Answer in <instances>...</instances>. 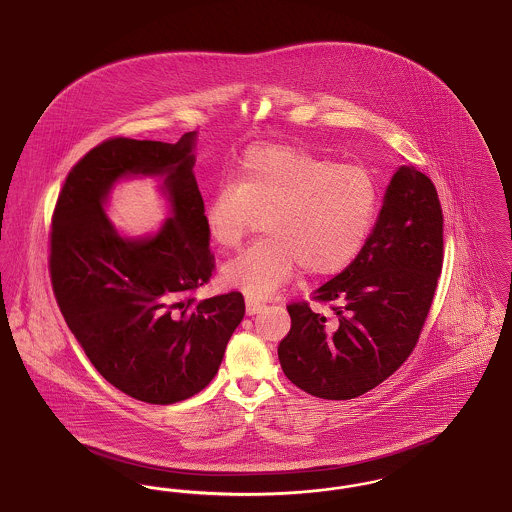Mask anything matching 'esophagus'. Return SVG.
Segmentation results:
<instances>
[{"instance_id": "34e87169", "label": "esophagus", "mask_w": 512, "mask_h": 512, "mask_svg": "<svg viewBox=\"0 0 512 512\" xmlns=\"http://www.w3.org/2000/svg\"><path fill=\"white\" fill-rule=\"evenodd\" d=\"M263 307H265L263 301H259V299H255V297H245V313H247L249 317L257 315L259 311H263Z\"/></svg>"}]
</instances>
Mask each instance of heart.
Here are the masks:
<instances>
[{
	"instance_id": "obj_1",
	"label": "heart",
	"mask_w": 512,
	"mask_h": 512,
	"mask_svg": "<svg viewBox=\"0 0 512 512\" xmlns=\"http://www.w3.org/2000/svg\"><path fill=\"white\" fill-rule=\"evenodd\" d=\"M378 209L372 174L293 146L245 151L236 184L209 195L203 211L207 234L222 249L236 247L261 219L265 238L220 268L226 286L267 297L297 268L330 276L363 249Z\"/></svg>"
}]
</instances>
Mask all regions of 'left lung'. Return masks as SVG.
I'll return each mask as SVG.
<instances>
[{
  "label": "left lung",
  "mask_w": 512,
  "mask_h": 512,
  "mask_svg": "<svg viewBox=\"0 0 512 512\" xmlns=\"http://www.w3.org/2000/svg\"><path fill=\"white\" fill-rule=\"evenodd\" d=\"M443 263V215L432 180L411 165L391 176L382 209L349 267L315 290L332 315L288 305L278 345L288 380L320 399L374 390L413 353Z\"/></svg>",
  "instance_id": "1"
}]
</instances>
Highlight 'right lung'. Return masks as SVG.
Listing matches in <instances>:
<instances>
[{"instance_id":"right-lung-1","label":"right lung","mask_w":512,"mask_h":512,"mask_svg":"<svg viewBox=\"0 0 512 512\" xmlns=\"http://www.w3.org/2000/svg\"><path fill=\"white\" fill-rule=\"evenodd\" d=\"M195 142L194 130L176 144H99L69 172L51 222L49 272L67 326L109 384L151 405L203 390L245 315L240 292L190 297L215 268ZM128 177H155L168 199L170 217L153 235L126 237L106 217Z\"/></svg>"}]
</instances>
